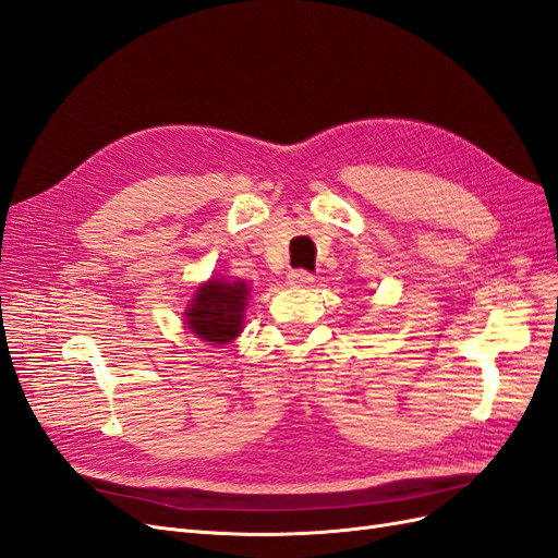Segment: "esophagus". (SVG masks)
Returning <instances> with one entry per match:
<instances>
[{"instance_id": "obj_1", "label": "esophagus", "mask_w": 558, "mask_h": 558, "mask_svg": "<svg viewBox=\"0 0 558 558\" xmlns=\"http://www.w3.org/2000/svg\"><path fill=\"white\" fill-rule=\"evenodd\" d=\"M314 281V275L307 272V269H291L289 272V283L293 286H310Z\"/></svg>"}]
</instances>
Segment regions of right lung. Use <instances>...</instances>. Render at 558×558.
Wrapping results in <instances>:
<instances>
[{"mask_svg":"<svg viewBox=\"0 0 558 558\" xmlns=\"http://www.w3.org/2000/svg\"><path fill=\"white\" fill-rule=\"evenodd\" d=\"M246 298L248 286L244 281L211 279L202 286L191 307L185 310V324L202 340L226 344L242 332Z\"/></svg>","mask_w":558,"mask_h":558,"instance_id":"1","label":"right lung"}]
</instances>
